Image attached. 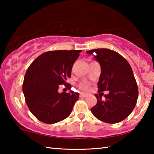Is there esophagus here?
I'll use <instances>...</instances> for the list:
<instances>
[{
  "label": "esophagus",
  "mask_w": 154,
  "mask_h": 154,
  "mask_svg": "<svg viewBox=\"0 0 154 154\" xmlns=\"http://www.w3.org/2000/svg\"><path fill=\"white\" fill-rule=\"evenodd\" d=\"M88 95L85 94H81L79 95V97L80 98H85L87 97Z\"/></svg>",
  "instance_id": "34e87169"
}]
</instances>
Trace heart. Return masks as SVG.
I'll return each instance as SVG.
<instances>
[{
	"label": "heart",
	"instance_id": "heart-1",
	"mask_svg": "<svg viewBox=\"0 0 154 154\" xmlns=\"http://www.w3.org/2000/svg\"><path fill=\"white\" fill-rule=\"evenodd\" d=\"M79 88L80 89H82L83 91H88L89 90V87L85 83H81V84H79Z\"/></svg>",
	"mask_w": 154,
	"mask_h": 154
}]
</instances>
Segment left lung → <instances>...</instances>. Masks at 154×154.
<instances>
[{"label": "left lung", "mask_w": 154, "mask_h": 154, "mask_svg": "<svg viewBox=\"0 0 154 154\" xmlns=\"http://www.w3.org/2000/svg\"><path fill=\"white\" fill-rule=\"evenodd\" d=\"M86 53L93 55L100 66L98 92L109 91L104 96V100L102 92L95 95L97 103L91 111L98 119L106 123L122 122L133 111L139 94L131 66L123 56L111 49H92Z\"/></svg>", "instance_id": "left-lung-1"}]
</instances>
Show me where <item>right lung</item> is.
Masks as SVG:
<instances>
[{
	"instance_id": "add662e5",
	"label": "right lung",
	"mask_w": 154,
	"mask_h": 154,
	"mask_svg": "<svg viewBox=\"0 0 154 154\" xmlns=\"http://www.w3.org/2000/svg\"><path fill=\"white\" fill-rule=\"evenodd\" d=\"M82 50H57L45 52L28 67L22 90L31 113L45 124H55L69 116L79 94L58 92L60 85L71 77L72 68Z\"/></svg>"
}]
</instances>
